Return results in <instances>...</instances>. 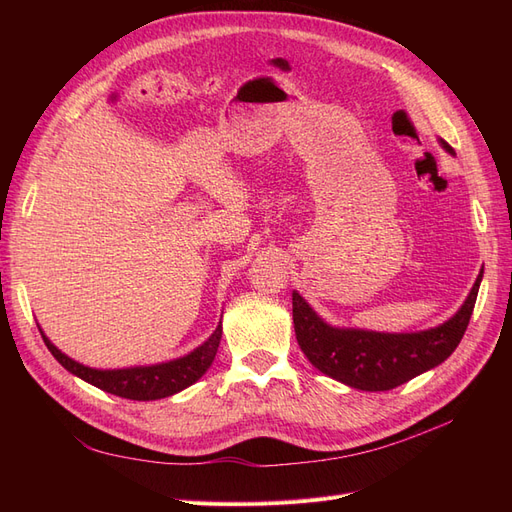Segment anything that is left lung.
I'll list each match as a JSON object with an SVG mask.
<instances>
[{
    "label": "left lung",
    "mask_w": 512,
    "mask_h": 512,
    "mask_svg": "<svg viewBox=\"0 0 512 512\" xmlns=\"http://www.w3.org/2000/svg\"><path fill=\"white\" fill-rule=\"evenodd\" d=\"M440 145L448 153H455L442 138ZM480 282L483 269L455 316L438 327L416 333L333 327L316 314V309L297 290H292L294 333L309 363L324 376L359 391H391L438 367L455 352L468 329Z\"/></svg>",
    "instance_id": "obj_1"
}]
</instances>
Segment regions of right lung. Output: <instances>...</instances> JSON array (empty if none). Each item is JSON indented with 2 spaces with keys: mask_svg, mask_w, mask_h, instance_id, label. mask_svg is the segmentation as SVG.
Returning <instances> with one entry per match:
<instances>
[{
  "mask_svg": "<svg viewBox=\"0 0 512 512\" xmlns=\"http://www.w3.org/2000/svg\"><path fill=\"white\" fill-rule=\"evenodd\" d=\"M40 333L46 348L51 350V354L59 361V365L68 369L76 378L94 384L98 389L117 397H126L134 401H153V399H164V397L175 395L183 389H188V386H192L196 380L203 378V374L215 359V352H218L220 339H222V322L215 327V331L211 333L207 342H203L185 356H179V359L156 363V365L123 367V369L87 367L61 352L51 339L44 335L42 329Z\"/></svg>",
  "mask_w": 512,
  "mask_h": 512,
  "instance_id": "right-lung-1",
  "label": "right lung"
}]
</instances>
